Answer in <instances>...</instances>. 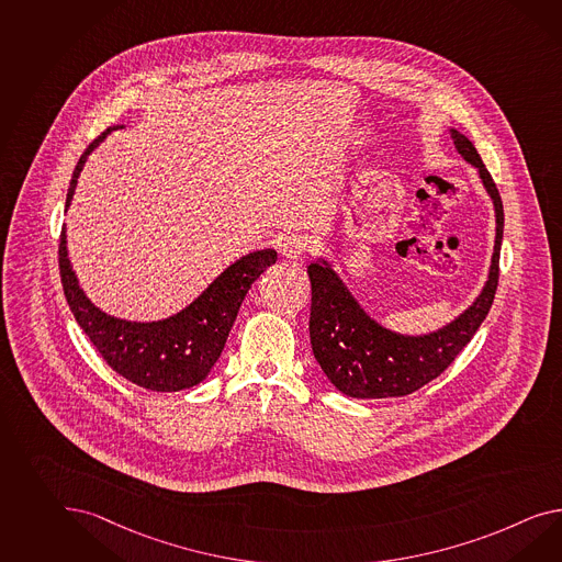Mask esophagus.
<instances>
[{"instance_id":"34e87169","label":"esophagus","mask_w":562,"mask_h":562,"mask_svg":"<svg viewBox=\"0 0 562 562\" xmlns=\"http://www.w3.org/2000/svg\"><path fill=\"white\" fill-rule=\"evenodd\" d=\"M312 248H314V243L305 234H288L281 240V252L288 259H300L303 255H307Z\"/></svg>"}]
</instances>
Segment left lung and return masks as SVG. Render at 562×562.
Instances as JSON below:
<instances>
[{"instance_id":"8db88e82","label":"left lung","mask_w":562,"mask_h":562,"mask_svg":"<svg viewBox=\"0 0 562 562\" xmlns=\"http://www.w3.org/2000/svg\"><path fill=\"white\" fill-rule=\"evenodd\" d=\"M450 134L462 159L476 167L495 205L497 228L490 279L473 305L445 328L424 336H403L376 324L326 260L312 262L307 267L312 281V350L331 385L348 397H402L424 387L447 371L490 314L499 281L504 203L473 143L459 130H450Z\"/></svg>"}]
</instances>
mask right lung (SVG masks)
I'll return each instance as SVG.
<instances>
[{"label": "right lung", "mask_w": 562, "mask_h": 562, "mask_svg": "<svg viewBox=\"0 0 562 562\" xmlns=\"http://www.w3.org/2000/svg\"><path fill=\"white\" fill-rule=\"evenodd\" d=\"M115 128L122 126L105 130L98 140L87 146L72 171L65 207L71 203L77 179L89 153L100 145L105 134ZM274 260L277 252L273 248L250 252L231 265L195 302L189 303L179 314L159 322H128L108 316L87 300L67 257L65 228L60 232L58 245L63 291L72 316L86 331L87 338L115 373L138 387L165 393L193 387L207 376L224 350L248 289Z\"/></svg>", "instance_id": "right-lung-1"}]
</instances>
